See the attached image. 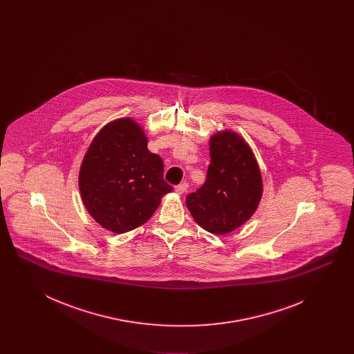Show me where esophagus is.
<instances>
[{
  "instance_id": "esophagus-1",
  "label": "esophagus",
  "mask_w": 354,
  "mask_h": 354,
  "mask_svg": "<svg viewBox=\"0 0 354 354\" xmlns=\"http://www.w3.org/2000/svg\"><path fill=\"white\" fill-rule=\"evenodd\" d=\"M188 189V183H185V182H183V183H180V185H176L175 187V191L178 192V194H185V191Z\"/></svg>"
}]
</instances>
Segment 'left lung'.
<instances>
[{"mask_svg": "<svg viewBox=\"0 0 354 354\" xmlns=\"http://www.w3.org/2000/svg\"><path fill=\"white\" fill-rule=\"evenodd\" d=\"M209 155L205 183L187 195L185 204L205 231L225 235L256 211L263 195L261 174L250 146L235 133L214 135Z\"/></svg>", "mask_w": 354, "mask_h": 354, "instance_id": "8db88e82", "label": "left lung"}]
</instances>
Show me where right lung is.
<instances>
[{"instance_id":"add662e5","label":"right lung","mask_w":354,"mask_h":354,"mask_svg":"<svg viewBox=\"0 0 354 354\" xmlns=\"http://www.w3.org/2000/svg\"><path fill=\"white\" fill-rule=\"evenodd\" d=\"M163 160L130 118L106 124L91 142L80 171V191L88 214L103 228L124 234L145 224L172 191Z\"/></svg>"}]
</instances>
